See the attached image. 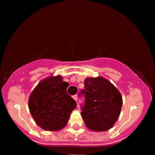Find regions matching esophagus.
I'll use <instances>...</instances> for the list:
<instances>
[{
	"label": "esophagus",
	"mask_w": 155,
	"mask_h": 155,
	"mask_svg": "<svg viewBox=\"0 0 155 155\" xmlns=\"http://www.w3.org/2000/svg\"><path fill=\"white\" fill-rule=\"evenodd\" d=\"M72 97H73V98H74L75 101L77 102V94H76V95H74Z\"/></svg>",
	"instance_id": "34e87169"
}]
</instances>
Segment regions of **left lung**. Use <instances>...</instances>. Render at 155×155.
Wrapping results in <instances>:
<instances>
[{
	"label": "left lung",
	"instance_id": "8db88e82",
	"mask_svg": "<svg viewBox=\"0 0 155 155\" xmlns=\"http://www.w3.org/2000/svg\"><path fill=\"white\" fill-rule=\"evenodd\" d=\"M84 83L85 89L79 95L85 99L81 113L85 124L94 131L110 129L121 111V94L111 82L101 77L87 78Z\"/></svg>",
	"mask_w": 155,
	"mask_h": 155
}]
</instances>
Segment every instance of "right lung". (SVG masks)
I'll list each match as a JSON object with an SVG mask.
<instances>
[{"mask_svg":"<svg viewBox=\"0 0 155 155\" xmlns=\"http://www.w3.org/2000/svg\"><path fill=\"white\" fill-rule=\"evenodd\" d=\"M69 84L61 76L41 81L31 94L28 108L39 127L46 130H59L67 124L77 103L67 92Z\"/></svg>","mask_w":155,"mask_h":155,"instance_id":"1","label":"right lung"}]
</instances>
